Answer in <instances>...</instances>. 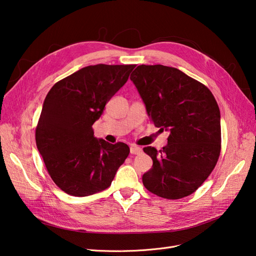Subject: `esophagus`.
<instances>
[{"label": "esophagus", "mask_w": 256, "mask_h": 256, "mask_svg": "<svg viewBox=\"0 0 256 256\" xmlns=\"http://www.w3.org/2000/svg\"><path fill=\"white\" fill-rule=\"evenodd\" d=\"M141 152H142L141 147H138L136 145H131V147H130V154H140Z\"/></svg>", "instance_id": "obj_1"}]
</instances>
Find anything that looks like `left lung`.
Wrapping results in <instances>:
<instances>
[{"label": "left lung", "mask_w": 256, "mask_h": 256, "mask_svg": "<svg viewBox=\"0 0 256 256\" xmlns=\"http://www.w3.org/2000/svg\"><path fill=\"white\" fill-rule=\"evenodd\" d=\"M130 80L154 125L170 130L164 148H143L152 159L143 184L164 198L192 194L210 175L221 152L220 110L212 92L180 69L164 65L138 66Z\"/></svg>", "instance_id": "obj_1"}]
</instances>
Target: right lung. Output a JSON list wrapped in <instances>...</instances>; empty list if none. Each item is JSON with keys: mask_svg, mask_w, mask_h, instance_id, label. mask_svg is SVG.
I'll return each mask as SVG.
<instances>
[{"mask_svg": "<svg viewBox=\"0 0 256 256\" xmlns=\"http://www.w3.org/2000/svg\"><path fill=\"white\" fill-rule=\"evenodd\" d=\"M134 67H84L56 82L46 96L36 145L52 180L67 194L88 196L109 188L128 157L127 144L98 140L92 126Z\"/></svg>", "mask_w": 256, "mask_h": 256, "instance_id": "right-lung-1", "label": "right lung"}]
</instances>
